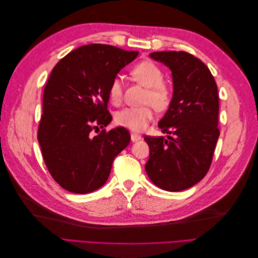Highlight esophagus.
<instances>
[{
    "label": "esophagus",
    "mask_w": 258,
    "mask_h": 258,
    "mask_svg": "<svg viewBox=\"0 0 258 258\" xmlns=\"http://www.w3.org/2000/svg\"><path fill=\"white\" fill-rule=\"evenodd\" d=\"M142 139V137L140 135H137V134H131V141L132 142H138L140 141V140Z\"/></svg>",
    "instance_id": "esophagus-1"
}]
</instances>
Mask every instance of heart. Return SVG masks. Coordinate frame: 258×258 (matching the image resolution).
I'll return each mask as SVG.
<instances>
[{
	"instance_id": "b5f03b06",
	"label": "heart",
	"mask_w": 258,
	"mask_h": 258,
	"mask_svg": "<svg viewBox=\"0 0 258 258\" xmlns=\"http://www.w3.org/2000/svg\"><path fill=\"white\" fill-rule=\"evenodd\" d=\"M135 81L147 88L144 103H151L156 110H165L171 101V90L162 83L161 69L152 61H142L131 71ZM122 97V83L119 77L114 79L108 87V98L114 104H118ZM152 105L140 107H126L116 114V122L135 132H141L147 128L154 118Z\"/></svg>"
}]
</instances>
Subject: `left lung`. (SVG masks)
<instances>
[{
    "instance_id": "obj_1",
    "label": "left lung",
    "mask_w": 258,
    "mask_h": 258,
    "mask_svg": "<svg viewBox=\"0 0 258 258\" xmlns=\"http://www.w3.org/2000/svg\"><path fill=\"white\" fill-rule=\"evenodd\" d=\"M150 57L172 72L173 95L158 122L167 139L144 138L150 146L145 171L159 188L181 191L201 181L212 162L220 137L217 86L208 67L188 52L157 51Z\"/></svg>"
}]
</instances>
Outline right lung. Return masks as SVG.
Wrapping results in <instances>:
<instances>
[{"mask_svg":"<svg viewBox=\"0 0 258 258\" xmlns=\"http://www.w3.org/2000/svg\"><path fill=\"white\" fill-rule=\"evenodd\" d=\"M138 54L90 44L72 50L52 69L44 89L37 140L49 173L68 191L88 194L102 187L114 158L130 143V134L122 127L98 135L92 131L112 121L108 87Z\"/></svg>","mask_w":258,"mask_h":258,"instance_id":"add662e5","label":"right lung"}]
</instances>
